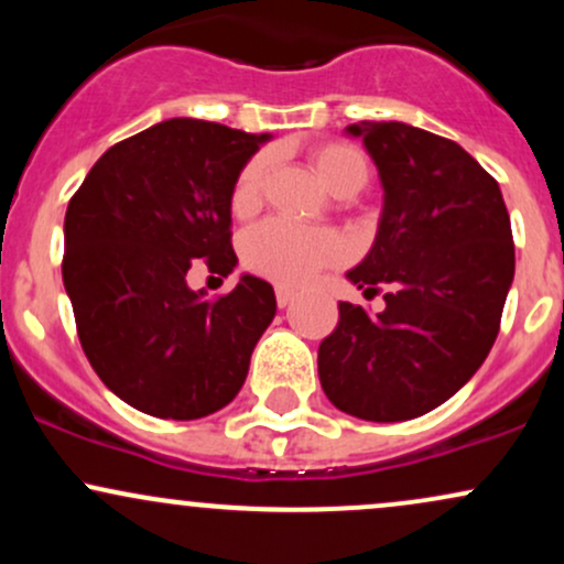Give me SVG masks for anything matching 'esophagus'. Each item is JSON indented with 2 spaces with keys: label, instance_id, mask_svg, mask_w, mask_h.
<instances>
[{
  "label": "esophagus",
  "instance_id": "34e87169",
  "mask_svg": "<svg viewBox=\"0 0 564 564\" xmlns=\"http://www.w3.org/2000/svg\"><path fill=\"white\" fill-rule=\"evenodd\" d=\"M294 291L291 289H286V286H278L275 289V302H278V307H289L291 302H294Z\"/></svg>",
  "mask_w": 564,
  "mask_h": 564
}]
</instances>
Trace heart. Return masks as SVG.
I'll list each match as a JSON object with an SVG mask.
<instances>
[{
  "mask_svg": "<svg viewBox=\"0 0 564 564\" xmlns=\"http://www.w3.org/2000/svg\"><path fill=\"white\" fill-rule=\"evenodd\" d=\"M318 177L339 196L364 191L371 180V164L360 148L349 142H321L310 151ZM273 156L257 153L241 166L230 187V209L236 217H251L264 200ZM347 260V241L336 230L302 228L289 219H264L243 232L241 262L254 275L283 286H302L321 270L336 268Z\"/></svg>",
  "mask_w": 564,
  "mask_h": 564,
  "instance_id": "heart-1",
  "label": "heart"
}]
</instances>
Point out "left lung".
<instances>
[{
	"instance_id": "obj_1",
	"label": "left lung",
	"mask_w": 564,
	"mask_h": 564,
	"mask_svg": "<svg viewBox=\"0 0 564 564\" xmlns=\"http://www.w3.org/2000/svg\"><path fill=\"white\" fill-rule=\"evenodd\" d=\"M384 185L377 241L347 278L387 307L339 302L318 349L326 398L366 422H405L456 394L501 328L514 241L498 183L458 142L400 121H364Z\"/></svg>"
}]
</instances>
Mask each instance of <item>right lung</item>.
<instances>
[{
    "label": "right lung",
    "instance_id": "obj_1",
    "mask_svg": "<svg viewBox=\"0 0 564 564\" xmlns=\"http://www.w3.org/2000/svg\"><path fill=\"white\" fill-rule=\"evenodd\" d=\"M268 134L170 119L108 148L68 200L63 283L89 366L124 403L191 422L236 398L275 315L273 286L241 275L206 300L193 264L236 268L230 187Z\"/></svg>",
    "mask_w": 564,
    "mask_h": 564
}]
</instances>
